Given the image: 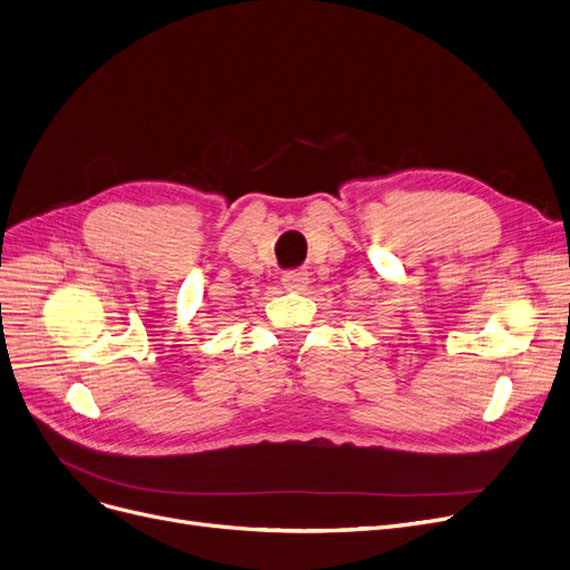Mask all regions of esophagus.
<instances>
[{
	"label": "esophagus",
	"mask_w": 570,
	"mask_h": 570,
	"mask_svg": "<svg viewBox=\"0 0 570 570\" xmlns=\"http://www.w3.org/2000/svg\"><path fill=\"white\" fill-rule=\"evenodd\" d=\"M282 284L286 291H303L307 284V272L303 269H288L282 275Z\"/></svg>",
	"instance_id": "obj_1"
}]
</instances>
